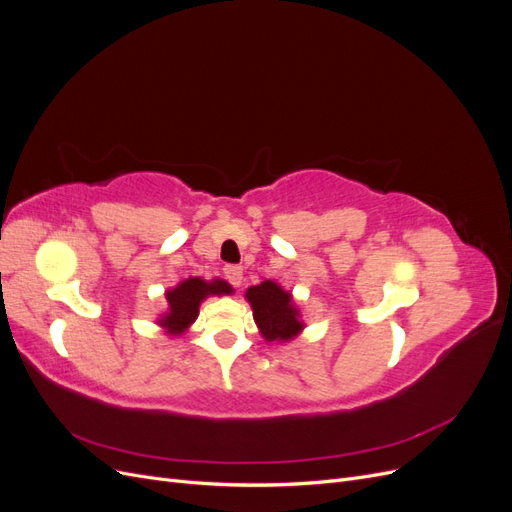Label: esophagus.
<instances>
[{"mask_svg": "<svg viewBox=\"0 0 512 512\" xmlns=\"http://www.w3.org/2000/svg\"><path fill=\"white\" fill-rule=\"evenodd\" d=\"M226 277H228V282L232 286L239 288L243 284V269L239 265H228L226 267Z\"/></svg>", "mask_w": 512, "mask_h": 512, "instance_id": "34e87169", "label": "esophagus"}]
</instances>
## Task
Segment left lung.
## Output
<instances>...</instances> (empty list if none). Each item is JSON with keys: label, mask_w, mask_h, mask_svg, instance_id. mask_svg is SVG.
Masks as SVG:
<instances>
[{"label": "left lung", "mask_w": 512, "mask_h": 512, "mask_svg": "<svg viewBox=\"0 0 512 512\" xmlns=\"http://www.w3.org/2000/svg\"><path fill=\"white\" fill-rule=\"evenodd\" d=\"M245 299L250 301L254 320L267 342H290L303 331L297 307L292 305V294L280 284L265 280L250 286L245 290Z\"/></svg>", "instance_id": "8db88e82"}]
</instances>
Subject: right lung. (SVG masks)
Returning <instances> with one entry per match:
<instances>
[{"label": "right lung", "mask_w": 512, "mask_h": 512, "mask_svg": "<svg viewBox=\"0 0 512 512\" xmlns=\"http://www.w3.org/2000/svg\"><path fill=\"white\" fill-rule=\"evenodd\" d=\"M232 292H235V288L226 280L207 282L203 277H188L179 286L166 290L168 312L158 320V324L170 335H181L198 318V307L207 297H224V294Z\"/></svg>", "instance_id": "add662e5"}]
</instances>
